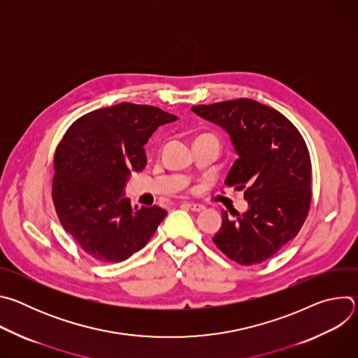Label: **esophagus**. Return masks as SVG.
Wrapping results in <instances>:
<instances>
[{"instance_id":"esophagus-1","label":"esophagus","mask_w":358,"mask_h":358,"mask_svg":"<svg viewBox=\"0 0 358 358\" xmlns=\"http://www.w3.org/2000/svg\"><path fill=\"white\" fill-rule=\"evenodd\" d=\"M181 207L187 208V210H191L194 213H199L203 210V206H201V203H194V202H184Z\"/></svg>"}]
</instances>
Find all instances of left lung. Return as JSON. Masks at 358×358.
Wrapping results in <instances>:
<instances>
[{"instance_id": "obj_1", "label": "left lung", "mask_w": 358, "mask_h": 358, "mask_svg": "<svg viewBox=\"0 0 358 358\" xmlns=\"http://www.w3.org/2000/svg\"><path fill=\"white\" fill-rule=\"evenodd\" d=\"M199 117L222 127L238 159L225 184L243 189L248 210L222 211L213 241L241 265L272 258L300 231L312 201V164L299 130L278 110L252 99L192 106ZM234 215V214H232Z\"/></svg>"}]
</instances>
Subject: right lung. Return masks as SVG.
I'll return each mask as SVG.
<instances>
[{
	"label": "right lung",
	"mask_w": 358,
	"mask_h": 358,
	"mask_svg": "<svg viewBox=\"0 0 358 358\" xmlns=\"http://www.w3.org/2000/svg\"><path fill=\"white\" fill-rule=\"evenodd\" d=\"M178 117L159 108L119 103L78 119L54 157L52 199L65 231L94 259L122 262L140 250L167 211L133 207L124 187L144 170V144Z\"/></svg>",
	"instance_id": "obj_1"
}]
</instances>
